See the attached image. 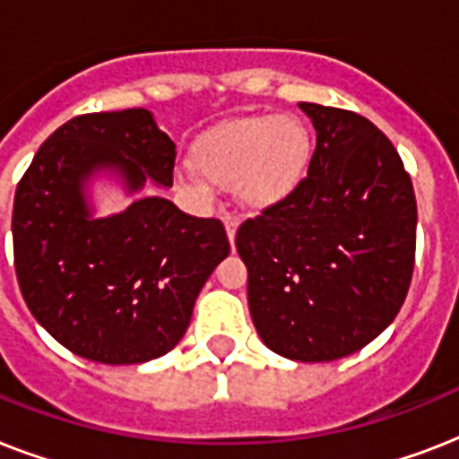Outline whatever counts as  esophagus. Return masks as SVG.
<instances>
[{
	"instance_id": "34e87169",
	"label": "esophagus",
	"mask_w": 459,
	"mask_h": 459,
	"mask_svg": "<svg viewBox=\"0 0 459 459\" xmlns=\"http://www.w3.org/2000/svg\"><path fill=\"white\" fill-rule=\"evenodd\" d=\"M223 226H226L229 240H230V243H233V240H236V230H238V216L223 214Z\"/></svg>"
}]
</instances>
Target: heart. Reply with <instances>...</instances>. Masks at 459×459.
Listing matches in <instances>:
<instances>
[{
	"instance_id": "b5f03b06",
	"label": "heart",
	"mask_w": 459,
	"mask_h": 459,
	"mask_svg": "<svg viewBox=\"0 0 459 459\" xmlns=\"http://www.w3.org/2000/svg\"><path fill=\"white\" fill-rule=\"evenodd\" d=\"M195 166H186L178 180L195 193L207 180L236 186L240 202L269 207L286 200L300 186L312 161V138L300 118L250 117L221 126L195 145Z\"/></svg>"
}]
</instances>
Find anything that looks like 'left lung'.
Returning a JSON list of instances; mask_svg holds the SVG:
<instances>
[{
	"instance_id": "left-lung-1",
	"label": "left lung",
	"mask_w": 459,
	"mask_h": 459,
	"mask_svg": "<svg viewBox=\"0 0 459 459\" xmlns=\"http://www.w3.org/2000/svg\"><path fill=\"white\" fill-rule=\"evenodd\" d=\"M316 147L286 200L240 223L247 305L264 345L333 362L384 331L410 290L417 200L395 147L355 111L298 104Z\"/></svg>"
}]
</instances>
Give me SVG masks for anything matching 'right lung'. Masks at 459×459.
Instances as JSON below:
<instances>
[{
    "mask_svg": "<svg viewBox=\"0 0 459 459\" xmlns=\"http://www.w3.org/2000/svg\"><path fill=\"white\" fill-rule=\"evenodd\" d=\"M176 145L152 111L82 114L42 143L13 197V266L32 316L75 355L140 364L186 333L202 286L230 245L219 219L140 197L97 219L85 186L117 173L126 193L171 187Z\"/></svg>",
    "mask_w": 459,
    "mask_h": 459,
    "instance_id": "obj_1",
    "label": "right lung"
}]
</instances>
